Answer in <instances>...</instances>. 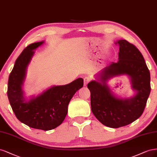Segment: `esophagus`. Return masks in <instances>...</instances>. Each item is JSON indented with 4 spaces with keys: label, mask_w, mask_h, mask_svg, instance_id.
<instances>
[{
    "label": "esophagus",
    "mask_w": 157,
    "mask_h": 157,
    "mask_svg": "<svg viewBox=\"0 0 157 157\" xmlns=\"http://www.w3.org/2000/svg\"><path fill=\"white\" fill-rule=\"evenodd\" d=\"M84 86H86L87 85V83L90 82V78H84Z\"/></svg>",
    "instance_id": "esophagus-1"
}]
</instances>
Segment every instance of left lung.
Here are the masks:
<instances>
[{"mask_svg":"<svg viewBox=\"0 0 157 157\" xmlns=\"http://www.w3.org/2000/svg\"><path fill=\"white\" fill-rule=\"evenodd\" d=\"M119 46V60L112 62L96 74L87 87L90 92V106L94 115L108 127L117 128L128 125L142 115L151 92L150 73L142 54L125 40L115 42ZM126 75L135 93L121 98L107 85L109 79Z\"/></svg>","mask_w":157,"mask_h":157,"instance_id":"left-lung-1","label":"left lung"}]
</instances>
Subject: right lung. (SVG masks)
Segmentation results:
<instances>
[{
  "mask_svg": "<svg viewBox=\"0 0 157 157\" xmlns=\"http://www.w3.org/2000/svg\"><path fill=\"white\" fill-rule=\"evenodd\" d=\"M45 41L29 45L20 54L10 74L8 97L13 112L21 123L33 128L54 129L61 124L68 113L70 100L83 87V79L79 78L64 85H53L38 95L25 97L23 89L27 70L35 52Z\"/></svg>",
  "mask_w": 157,
  "mask_h": 157,
  "instance_id": "add662e5",
  "label": "right lung"
}]
</instances>
